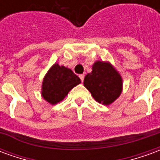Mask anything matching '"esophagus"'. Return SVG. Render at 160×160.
<instances>
[{"label": "esophagus", "mask_w": 160, "mask_h": 160, "mask_svg": "<svg viewBox=\"0 0 160 160\" xmlns=\"http://www.w3.org/2000/svg\"><path fill=\"white\" fill-rule=\"evenodd\" d=\"M80 80H81V81L83 82L84 78H85V74H80Z\"/></svg>", "instance_id": "1"}]
</instances>
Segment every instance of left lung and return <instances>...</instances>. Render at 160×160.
I'll return each instance as SVG.
<instances>
[{
  "instance_id": "obj_1",
  "label": "left lung",
  "mask_w": 160,
  "mask_h": 160,
  "mask_svg": "<svg viewBox=\"0 0 160 160\" xmlns=\"http://www.w3.org/2000/svg\"><path fill=\"white\" fill-rule=\"evenodd\" d=\"M84 86L98 103L109 105L113 103L122 90V79L110 62L97 61L92 73H87Z\"/></svg>"
}]
</instances>
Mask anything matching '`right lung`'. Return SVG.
<instances>
[{
    "label": "right lung",
    "mask_w": 160,
    "mask_h": 160,
    "mask_svg": "<svg viewBox=\"0 0 160 160\" xmlns=\"http://www.w3.org/2000/svg\"><path fill=\"white\" fill-rule=\"evenodd\" d=\"M80 82V78L72 70L55 63L43 78L42 96L49 104H56Z\"/></svg>",
    "instance_id": "obj_1"
}]
</instances>
